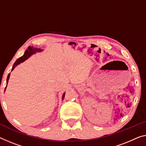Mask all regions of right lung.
Masks as SVG:
<instances>
[{
	"mask_svg": "<svg viewBox=\"0 0 146 146\" xmlns=\"http://www.w3.org/2000/svg\"><path fill=\"white\" fill-rule=\"evenodd\" d=\"M41 50H42L40 49V48H34V47H31V46H29V47H28L27 49L25 50V54H23V56L19 58H18L17 60L15 62V63L13 64V67H12V69H11V71H13V69H14V68H15L16 66H17L18 64H19L21 63V62H23L24 61L26 60L28 58H29L30 56H31L32 54H34V53H36V52H40V51H41ZM10 74H8V77H7V79H6L7 84H8V82L9 78H10ZM6 88H5V89H6ZM64 96H65V94H64V95H63V98H62V99H64Z\"/></svg>",
	"mask_w": 146,
	"mask_h": 146,
	"instance_id": "1",
	"label": "right lung"
}]
</instances>
